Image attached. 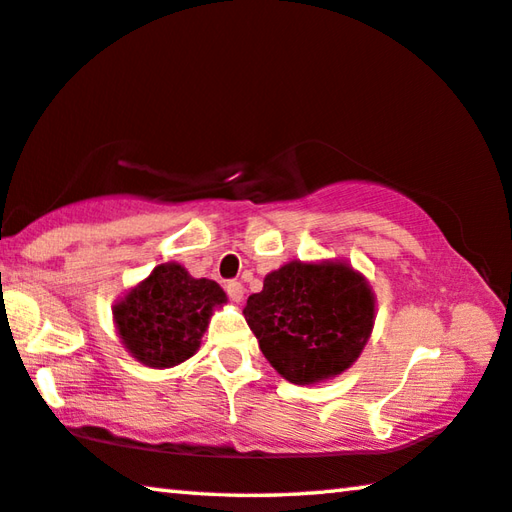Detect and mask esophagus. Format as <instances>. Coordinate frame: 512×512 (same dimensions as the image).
I'll return each instance as SVG.
<instances>
[{
  "label": "esophagus",
  "instance_id": "1",
  "mask_svg": "<svg viewBox=\"0 0 512 512\" xmlns=\"http://www.w3.org/2000/svg\"><path fill=\"white\" fill-rule=\"evenodd\" d=\"M225 291H227V296H230L232 303H241V300H243V285H241V282H237V280L227 282Z\"/></svg>",
  "mask_w": 512,
  "mask_h": 512
}]
</instances>
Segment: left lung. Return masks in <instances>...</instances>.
Returning a JSON list of instances; mask_svg holds the SVG:
<instances>
[{"label":"left lung","instance_id":"8db88e82","mask_svg":"<svg viewBox=\"0 0 512 512\" xmlns=\"http://www.w3.org/2000/svg\"><path fill=\"white\" fill-rule=\"evenodd\" d=\"M243 316L282 378L319 385L360 358L376 323V294L342 259H291L248 296Z\"/></svg>","mask_w":512,"mask_h":512}]
</instances>
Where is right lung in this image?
I'll list each match as a JSON object with an SVG mask.
<instances>
[{
	"label": "right lung",
	"instance_id": "1",
	"mask_svg": "<svg viewBox=\"0 0 512 512\" xmlns=\"http://www.w3.org/2000/svg\"><path fill=\"white\" fill-rule=\"evenodd\" d=\"M225 303L218 282L166 262L118 298L111 312L120 342L136 362L170 369L196 355L214 310Z\"/></svg>",
	"mask_w": 512,
	"mask_h": 512
}]
</instances>
